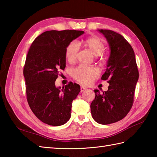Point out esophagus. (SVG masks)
<instances>
[{"instance_id": "esophagus-1", "label": "esophagus", "mask_w": 157, "mask_h": 157, "mask_svg": "<svg viewBox=\"0 0 157 157\" xmlns=\"http://www.w3.org/2000/svg\"><path fill=\"white\" fill-rule=\"evenodd\" d=\"M86 89H87V88L83 87V86H81V87H80V91H81V92H82L86 90Z\"/></svg>"}]
</instances>
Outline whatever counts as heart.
<instances>
[{"label": "heart", "instance_id": "b5f03b06", "mask_svg": "<svg viewBox=\"0 0 157 157\" xmlns=\"http://www.w3.org/2000/svg\"><path fill=\"white\" fill-rule=\"evenodd\" d=\"M84 44L95 56L101 55L105 47L104 42L98 36H92L86 38L84 41ZM78 51V45L75 42H72L69 44L65 50V57L68 62L73 63L75 61ZM98 75V69L93 67L79 65L72 71L73 78L84 85L90 84Z\"/></svg>", "mask_w": 157, "mask_h": 157}]
</instances>
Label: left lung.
Masks as SVG:
<instances>
[{
  "mask_svg": "<svg viewBox=\"0 0 157 157\" xmlns=\"http://www.w3.org/2000/svg\"><path fill=\"white\" fill-rule=\"evenodd\" d=\"M109 43L110 55L101 79L108 80V90L101 94L95 90L91 103L93 119L100 124L119 121L128 115L134 102L139 78L134 51L124 37L109 29H98Z\"/></svg>",
  "mask_w": 157,
  "mask_h": 157,
  "instance_id": "obj_1",
  "label": "left lung"
}]
</instances>
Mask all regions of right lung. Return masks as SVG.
I'll use <instances>...</instances> for the list:
<instances>
[{"mask_svg":"<svg viewBox=\"0 0 157 157\" xmlns=\"http://www.w3.org/2000/svg\"><path fill=\"white\" fill-rule=\"evenodd\" d=\"M84 33L46 31L29 49L23 68L28 102L34 114L48 125H62L71 117L72 101L80 92V86L69 82L61 89L56 87L55 81L60 70L65 68L67 46Z\"/></svg>","mask_w":157,"mask_h":157,"instance_id":"obj_1","label":"right lung"}]
</instances>
